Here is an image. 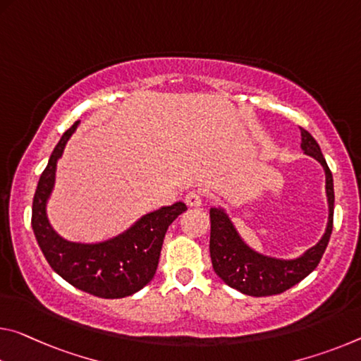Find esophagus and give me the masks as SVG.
<instances>
[{
  "label": "esophagus",
  "instance_id": "obj_1",
  "mask_svg": "<svg viewBox=\"0 0 361 361\" xmlns=\"http://www.w3.org/2000/svg\"><path fill=\"white\" fill-rule=\"evenodd\" d=\"M202 197H204V194H202V191H199V190H192V191H190L185 196V202L190 205V207H197V205H201V202H202Z\"/></svg>",
  "mask_w": 361,
  "mask_h": 361
}]
</instances>
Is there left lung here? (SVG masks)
<instances>
[{
    "instance_id": "obj_1",
    "label": "left lung",
    "mask_w": 361,
    "mask_h": 361,
    "mask_svg": "<svg viewBox=\"0 0 361 361\" xmlns=\"http://www.w3.org/2000/svg\"><path fill=\"white\" fill-rule=\"evenodd\" d=\"M300 147L307 156L322 164L326 175V197H328L329 216L326 231L319 241L305 250L297 259L283 260L263 255L243 241L230 216L221 207L210 209V259L214 271L230 288L245 295H274L281 294L308 276L328 247L333 233L334 215V183L333 173L326 164L318 142L307 130L300 128Z\"/></svg>"
}]
</instances>
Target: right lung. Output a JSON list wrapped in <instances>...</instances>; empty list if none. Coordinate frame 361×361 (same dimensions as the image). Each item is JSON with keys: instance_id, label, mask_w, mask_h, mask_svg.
<instances>
[{"instance_id": "add662e5", "label": "right lung", "mask_w": 361, "mask_h": 361, "mask_svg": "<svg viewBox=\"0 0 361 361\" xmlns=\"http://www.w3.org/2000/svg\"><path fill=\"white\" fill-rule=\"evenodd\" d=\"M78 123L62 135L39 176L32 205V228L49 267L68 284L102 299H122L138 293L154 278L165 233L186 205L175 202L142 215L127 231L102 243L82 244L61 238L49 225L47 202L54 188L57 160Z\"/></svg>"}]
</instances>
